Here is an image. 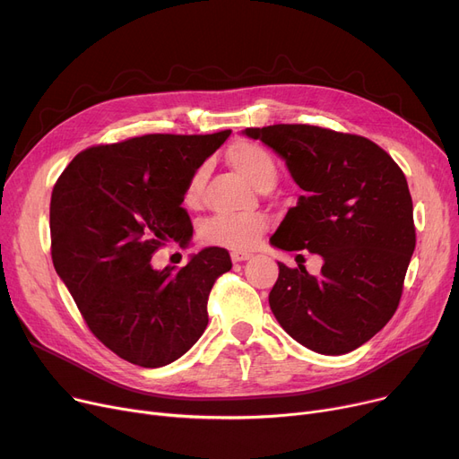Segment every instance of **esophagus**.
I'll use <instances>...</instances> for the list:
<instances>
[{
	"instance_id": "1",
	"label": "esophagus",
	"mask_w": 459,
	"mask_h": 459,
	"mask_svg": "<svg viewBox=\"0 0 459 459\" xmlns=\"http://www.w3.org/2000/svg\"><path fill=\"white\" fill-rule=\"evenodd\" d=\"M230 258H232V262H244V260H249V258H251V253H246V251H232V253H230Z\"/></svg>"
}]
</instances>
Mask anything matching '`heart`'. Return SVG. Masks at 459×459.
<instances>
[{
  "instance_id": "1",
  "label": "heart",
  "mask_w": 459,
  "mask_h": 459,
  "mask_svg": "<svg viewBox=\"0 0 459 459\" xmlns=\"http://www.w3.org/2000/svg\"><path fill=\"white\" fill-rule=\"evenodd\" d=\"M227 161L232 165L238 175H242L256 189L266 191L275 184L277 161L273 154L262 144L239 139L227 149ZM206 182V165H199L189 177L184 201L189 206H197L203 195ZM268 230V221L262 215L253 217H234V215H213L199 229V236L204 244L221 246L234 251L253 249L262 234Z\"/></svg>"
}]
</instances>
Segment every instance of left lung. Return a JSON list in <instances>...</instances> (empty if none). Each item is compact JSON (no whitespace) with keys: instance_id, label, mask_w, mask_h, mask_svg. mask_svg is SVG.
<instances>
[{"instance_id":"left-lung-1","label":"left lung","mask_w":459,"mask_h":459,"mask_svg":"<svg viewBox=\"0 0 459 459\" xmlns=\"http://www.w3.org/2000/svg\"><path fill=\"white\" fill-rule=\"evenodd\" d=\"M246 135L284 158L308 193L288 210L272 246L324 258L316 277L279 262L272 312L312 351H353L385 327L402 298L417 242L405 175L363 135L310 125L246 128Z\"/></svg>"}]
</instances>
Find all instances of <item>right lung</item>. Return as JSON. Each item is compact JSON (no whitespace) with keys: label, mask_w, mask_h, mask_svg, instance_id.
Masks as SVG:
<instances>
[{"label":"right lung","mask_w":459,"mask_h":459,"mask_svg":"<svg viewBox=\"0 0 459 459\" xmlns=\"http://www.w3.org/2000/svg\"><path fill=\"white\" fill-rule=\"evenodd\" d=\"M230 130L149 134L82 151L57 178L50 203L52 260L91 333L144 368L173 363L208 325V296L232 268L206 247L184 268L151 266L169 239L187 244L184 189Z\"/></svg>","instance_id":"1"}]
</instances>
